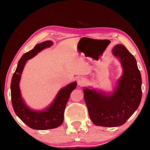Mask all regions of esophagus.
I'll list each match as a JSON object with an SVG mask.
<instances>
[{"label":"esophagus","mask_w":150,"mask_h":150,"mask_svg":"<svg viewBox=\"0 0 150 150\" xmlns=\"http://www.w3.org/2000/svg\"><path fill=\"white\" fill-rule=\"evenodd\" d=\"M77 83H78V85L82 86H84L86 84V79L84 78H82V77L79 78V79H78Z\"/></svg>","instance_id":"esophagus-1"}]
</instances>
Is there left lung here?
I'll list each match as a JSON object with an SVG mask.
<instances>
[{
  "label": "left lung",
  "mask_w": 150,
  "mask_h": 150,
  "mask_svg": "<svg viewBox=\"0 0 150 150\" xmlns=\"http://www.w3.org/2000/svg\"><path fill=\"white\" fill-rule=\"evenodd\" d=\"M119 57L124 73L115 93L110 97L86 88L84 100L92 122L97 126L122 125L137 109L142 98V79L136 59L126 47L117 44L112 50Z\"/></svg>",
  "instance_id": "left-lung-1"
}]
</instances>
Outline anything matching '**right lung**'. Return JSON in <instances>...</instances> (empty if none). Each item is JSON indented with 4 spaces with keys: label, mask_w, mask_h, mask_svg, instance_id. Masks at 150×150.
Masks as SVG:
<instances>
[{
    "label": "right lung",
    "mask_w": 150,
    "mask_h": 150,
    "mask_svg": "<svg viewBox=\"0 0 150 150\" xmlns=\"http://www.w3.org/2000/svg\"><path fill=\"white\" fill-rule=\"evenodd\" d=\"M52 44V41H45L37 44L33 50L24 53L18 61L17 68L11 79V102L15 112L28 126L35 129H52L61 125L64 120L66 105L72 91L77 86V82H73L62 88L53 104L44 111L31 110L24 103L21 96L18 83L25 64L28 59L32 58L45 47L51 46Z\"/></svg>",
    "instance_id": "obj_1"
}]
</instances>
